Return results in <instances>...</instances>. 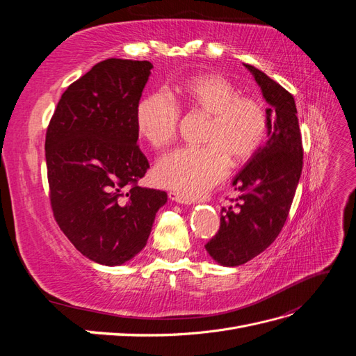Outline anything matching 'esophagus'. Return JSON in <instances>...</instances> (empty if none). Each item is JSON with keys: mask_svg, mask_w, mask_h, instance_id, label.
Segmentation results:
<instances>
[{"mask_svg": "<svg viewBox=\"0 0 356 356\" xmlns=\"http://www.w3.org/2000/svg\"><path fill=\"white\" fill-rule=\"evenodd\" d=\"M169 199L172 202H177V203H181V204L195 203V199L190 197V196L182 195V193H178V191H169Z\"/></svg>", "mask_w": 356, "mask_h": 356, "instance_id": "esophagus-1", "label": "esophagus"}]
</instances>
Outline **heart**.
Masks as SVG:
<instances>
[{
	"instance_id": "obj_1",
	"label": "heart",
	"mask_w": 356,
	"mask_h": 356,
	"mask_svg": "<svg viewBox=\"0 0 356 356\" xmlns=\"http://www.w3.org/2000/svg\"><path fill=\"white\" fill-rule=\"evenodd\" d=\"M175 98L186 108L209 115L203 135L207 145L179 148L160 159L154 175L161 187L191 197L224 178L227 156L239 165L254 156L266 136L267 114L260 102L242 98L230 80L215 72L178 84ZM178 118V106L166 93H152L138 105V134L152 147L165 148L174 141Z\"/></svg>"
}]
</instances>
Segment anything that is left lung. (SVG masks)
I'll use <instances>...</instances> for the list:
<instances>
[{
    "label": "left lung",
    "mask_w": 356,
    "mask_h": 356,
    "mask_svg": "<svg viewBox=\"0 0 356 356\" xmlns=\"http://www.w3.org/2000/svg\"><path fill=\"white\" fill-rule=\"evenodd\" d=\"M267 102L266 143L232 182L239 197L222 208L220 230L204 245L215 263L245 264L277 238L286 221L303 169V147L293 95L281 84L243 63Z\"/></svg>",
    "instance_id": "left-lung-1"
}]
</instances>
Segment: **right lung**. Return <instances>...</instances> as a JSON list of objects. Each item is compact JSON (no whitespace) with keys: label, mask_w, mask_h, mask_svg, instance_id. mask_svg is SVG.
Returning <instances> with one entry per match:
<instances>
[{"label":"right lung","mask_w":356,"mask_h":356,"mask_svg":"<svg viewBox=\"0 0 356 356\" xmlns=\"http://www.w3.org/2000/svg\"><path fill=\"white\" fill-rule=\"evenodd\" d=\"M148 60L106 59L63 92L46 135L50 202L60 230L89 260L122 266L143 251L168 195L136 181L149 168L136 145Z\"/></svg>","instance_id":"add662e5"}]
</instances>
